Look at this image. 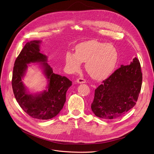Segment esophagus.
Wrapping results in <instances>:
<instances>
[{
	"mask_svg": "<svg viewBox=\"0 0 154 154\" xmlns=\"http://www.w3.org/2000/svg\"><path fill=\"white\" fill-rule=\"evenodd\" d=\"M76 82L78 83H84L86 82V80L85 79H83V77H80L79 79H77Z\"/></svg>",
	"mask_w": 154,
	"mask_h": 154,
	"instance_id": "obj_1",
	"label": "esophagus"
}]
</instances>
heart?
I'll use <instances>...</instances> for the list:
<instances>
[{
    "label": "heart",
    "instance_id": "heart-1",
    "mask_svg": "<svg viewBox=\"0 0 154 154\" xmlns=\"http://www.w3.org/2000/svg\"><path fill=\"white\" fill-rule=\"evenodd\" d=\"M118 54L110 44L88 41L79 44L75 54L67 52L66 64L71 72L77 71L82 62H85V69L94 79L102 80L111 74L116 64Z\"/></svg>",
    "mask_w": 154,
    "mask_h": 154
}]
</instances>
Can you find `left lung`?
Masks as SVG:
<instances>
[{
    "instance_id": "left-lung-1",
    "label": "left lung",
    "mask_w": 154,
    "mask_h": 154,
    "mask_svg": "<svg viewBox=\"0 0 154 154\" xmlns=\"http://www.w3.org/2000/svg\"><path fill=\"white\" fill-rule=\"evenodd\" d=\"M142 80L141 65L137 58L128 65H121L95 90L91 106L94 115L108 119L124 115L135 105Z\"/></svg>"
}]
</instances>
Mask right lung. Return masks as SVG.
I'll use <instances>...</instances> for the list:
<instances>
[{"instance_id": "add662e5", "label": "right lung", "mask_w": 154, "mask_h": 154, "mask_svg": "<svg viewBox=\"0 0 154 154\" xmlns=\"http://www.w3.org/2000/svg\"><path fill=\"white\" fill-rule=\"evenodd\" d=\"M40 42L35 40L26 43L15 60L11 84L14 97L21 108L33 118L47 120L54 118L61 110L72 82L53 72L52 68L46 63L47 56L39 52ZM31 62L43 63L44 73L48 81L47 90L40 94H29L21 81L27 64Z\"/></svg>"}]
</instances>
